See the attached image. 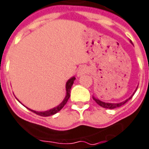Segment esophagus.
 I'll list each match as a JSON object with an SVG mask.
<instances>
[{
  "label": "esophagus",
  "instance_id": "obj_1",
  "mask_svg": "<svg viewBox=\"0 0 149 149\" xmlns=\"http://www.w3.org/2000/svg\"><path fill=\"white\" fill-rule=\"evenodd\" d=\"M88 68L85 66H83V67L80 68L79 70H78V72H77V76H81L83 74H85L88 72Z\"/></svg>",
  "mask_w": 149,
  "mask_h": 149
}]
</instances>
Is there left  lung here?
Instances as JSON below:
<instances>
[{
	"mask_svg": "<svg viewBox=\"0 0 149 149\" xmlns=\"http://www.w3.org/2000/svg\"><path fill=\"white\" fill-rule=\"evenodd\" d=\"M131 42V43H132V41ZM137 88H138V87H137ZM137 88H136V90H137ZM136 90L135 91V92L133 93V94L136 93ZM133 94H132L131 97H130V98H128L127 100H126L125 101H123L121 102V103H118V104H112V103H105V102H103L101 101V100H100L97 99V98H95L94 97H93V99L94 100V101L97 103V104H98V105H100V107H102L104 108H106V109H115V108H117V107H121V106L124 105V104H126V102L128 101V100H130L131 98H132V97L133 96Z\"/></svg>",
	"mask_w": 149,
	"mask_h": 149,
	"instance_id": "obj_1",
	"label": "left lung"
}]
</instances>
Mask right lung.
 Wrapping results in <instances>:
<instances>
[{
    "label": "right lung",
    "instance_id": "1",
    "mask_svg": "<svg viewBox=\"0 0 149 149\" xmlns=\"http://www.w3.org/2000/svg\"><path fill=\"white\" fill-rule=\"evenodd\" d=\"M75 80V77H72V78H70L68 81L66 83V95L65 99L63 100V101L61 102V104H59L57 107H55L52 108V109H50V110H47V111H44V112H38V111H35V110H32L30 109H29V110H31L32 112L33 113H35L36 114H37L39 116H52V115H54V114L57 113L58 112L60 111V110L64 107V106L65 105L66 103H67L68 100L69 99L70 97V92H71V88H72V86L74 83V81Z\"/></svg>",
    "mask_w": 149,
    "mask_h": 149
}]
</instances>
